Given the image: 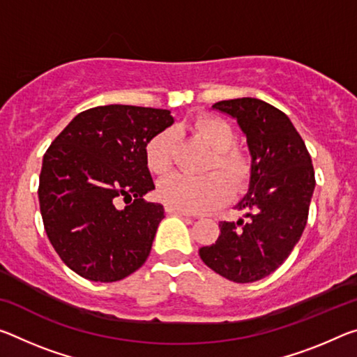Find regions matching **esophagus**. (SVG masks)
I'll list each match as a JSON object with an SVG mask.
<instances>
[{"label":"esophagus","instance_id":"obj_1","mask_svg":"<svg viewBox=\"0 0 357 357\" xmlns=\"http://www.w3.org/2000/svg\"><path fill=\"white\" fill-rule=\"evenodd\" d=\"M165 211H167L168 214H178V216H192V214L188 213V211H181V209L172 208V206H165Z\"/></svg>","mask_w":357,"mask_h":357}]
</instances>
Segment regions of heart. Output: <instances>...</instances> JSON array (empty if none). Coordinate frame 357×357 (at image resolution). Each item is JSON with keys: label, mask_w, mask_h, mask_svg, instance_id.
<instances>
[{"label": "heart", "mask_w": 357, "mask_h": 357, "mask_svg": "<svg viewBox=\"0 0 357 357\" xmlns=\"http://www.w3.org/2000/svg\"><path fill=\"white\" fill-rule=\"evenodd\" d=\"M192 132L214 151L205 176L173 174L158 184L157 197L167 206L188 213L206 211L224 205L235 190H243L252 176L250 152L235 146V132L222 117L203 114L194 119ZM176 137L162 130L144 146V162L151 173L167 174L173 167Z\"/></svg>", "instance_id": "heart-1"}]
</instances>
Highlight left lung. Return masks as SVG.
I'll return each mask as SVG.
<instances>
[{
    "instance_id": "1",
    "label": "left lung",
    "mask_w": 357,
    "mask_h": 357,
    "mask_svg": "<svg viewBox=\"0 0 357 357\" xmlns=\"http://www.w3.org/2000/svg\"><path fill=\"white\" fill-rule=\"evenodd\" d=\"M236 119L252 157L250 192L236 209V222L222 220L216 243L200 248L209 268L235 282L262 280L289 257L308 220L314 190L310 152L296 127L278 107L257 98L213 105Z\"/></svg>"
}]
</instances>
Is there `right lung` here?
Instances as JSON below:
<instances>
[{
	"label": "right lung",
	"mask_w": 357,
	"mask_h": 357,
	"mask_svg": "<svg viewBox=\"0 0 357 357\" xmlns=\"http://www.w3.org/2000/svg\"><path fill=\"white\" fill-rule=\"evenodd\" d=\"M172 123L168 109L90 107L44 154L38 188L44 229L60 259L82 278L123 280L148 259L165 214L143 199L154 189L144 146Z\"/></svg>",
	"instance_id": "obj_1"
}]
</instances>
